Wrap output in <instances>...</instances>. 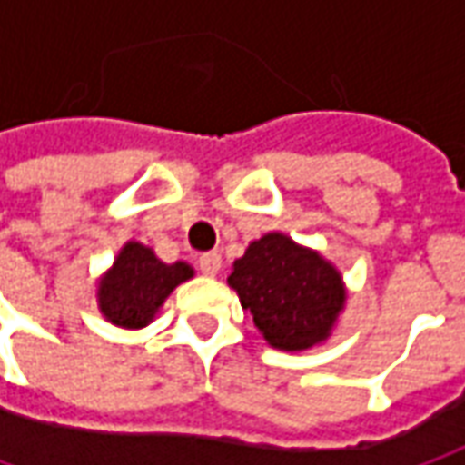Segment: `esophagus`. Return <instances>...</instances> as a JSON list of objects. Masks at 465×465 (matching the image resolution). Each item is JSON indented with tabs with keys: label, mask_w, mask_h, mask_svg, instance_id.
<instances>
[{
	"label": "esophagus",
	"mask_w": 465,
	"mask_h": 465,
	"mask_svg": "<svg viewBox=\"0 0 465 465\" xmlns=\"http://www.w3.org/2000/svg\"><path fill=\"white\" fill-rule=\"evenodd\" d=\"M198 270H201L203 275H208V278L218 275V270H221V254H216V252L203 254L201 260H198Z\"/></svg>",
	"instance_id": "34e87169"
}]
</instances>
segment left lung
Masks as SVG:
<instances>
[{
	"instance_id": "1",
	"label": "left lung",
	"mask_w": 465,
	"mask_h": 465,
	"mask_svg": "<svg viewBox=\"0 0 465 465\" xmlns=\"http://www.w3.org/2000/svg\"><path fill=\"white\" fill-rule=\"evenodd\" d=\"M229 285L267 344L285 352L327 342L347 301L340 270L281 232L249 244L232 264Z\"/></svg>"
}]
</instances>
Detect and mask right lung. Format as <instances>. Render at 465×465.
<instances>
[{
	"label": "right lung",
	"instance_id": "right-lung-1",
	"mask_svg": "<svg viewBox=\"0 0 465 465\" xmlns=\"http://www.w3.org/2000/svg\"><path fill=\"white\" fill-rule=\"evenodd\" d=\"M193 275L187 262H162L152 247L125 242L97 281V309L115 327H149L169 293Z\"/></svg>",
	"mask_w": 465,
	"mask_h": 465
}]
</instances>
